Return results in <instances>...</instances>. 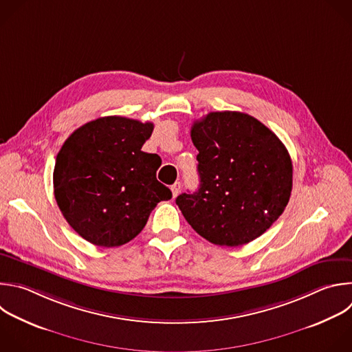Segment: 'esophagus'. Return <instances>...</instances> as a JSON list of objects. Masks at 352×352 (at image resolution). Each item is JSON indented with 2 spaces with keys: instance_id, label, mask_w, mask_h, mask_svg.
Masks as SVG:
<instances>
[{
  "instance_id": "esophagus-1",
  "label": "esophagus",
  "mask_w": 352,
  "mask_h": 352,
  "mask_svg": "<svg viewBox=\"0 0 352 352\" xmlns=\"http://www.w3.org/2000/svg\"><path fill=\"white\" fill-rule=\"evenodd\" d=\"M181 190V182H175L174 185H171V192H173V196L175 197Z\"/></svg>"
}]
</instances>
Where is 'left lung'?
Segmentation results:
<instances>
[{
	"instance_id": "1",
	"label": "left lung",
	"mask_w": 352,
	"mask_h": 352,
	"mask_svg": "<svg viewBox=\"0 0 352 352\" xmlns=\"http://www.w3.org/2000/svg\"><path fill=\"white\" fill-rule=\"evenodd\" d=\"M190 138L200 186L175 199L188 223L217 246L246 245L271 228L289 203L293 166L282 141L241 111H211Z\"/></svg>"
}]
</instances>
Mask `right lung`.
<instances>
[{
    "label": "right lung",
    "instance_id": "add662e5",
    "mask_svg": "<svg viewBox=\"0 0 352 352\" xmlns=\"http://www.w3.org/2000/svg\"><path fill=\"white\" fill-rule=\"evenodd\" d=\"M153 123L99 117L77 129L60 148L54 193L69 225L87 242L117 248L144 229L152 210L171 199L156 171L160 157L142 152Z\"/></svg>",
    "mask_w": 352,
    "mask_h": 352
}]
</instances>
